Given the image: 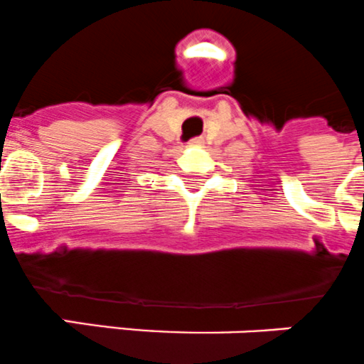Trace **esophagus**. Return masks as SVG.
I'll return each instance as SVG.
<instances>
[{"mask_svg": "<svg viewBox=\"0 0 364 364\" xmlns=\"http://www.w3.org/2000/svg\"><path fill=\"white\" fill-rule=\"evenodd\" d=\"M203 139H193V140H190V146L192 147H200L203 146Z\"/></svg>", "mask_w": 364, "mask_h": 364, "instance_id": "1", "label": "esophagus"}]
</instances>
